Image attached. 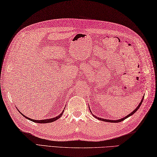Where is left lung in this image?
I'll return each instance as SVG.
<instances>
[{
    "label": "left lung",
    "mask_w": 157,
    "mask_h": 157,
    "mask_svg": "<svg viewBox=\"0 0 157 157\" xmlns=\"http://www.w3.org/2000/svg\"><path fill=\"white\" fill-rule=\"evenodd\" d=\"M144 96H143V98H142V99L141 101H140V103L139 104V105H137V106L136 108V109H135V110H134L133 112H132V113H131L127 115L126 117H124L122 118V119H118V120H108V119H102V118L98 117L95 116V115H94V114H93L92 113H91V114H92L93 116H94V117L96 118L97 119L100 120V121H105V122H110V123H119V122H121V121H124V119H126L127 118H128V117H129L132 116V115H133L134 113H136V112L137 110L139 109V108L140 107V105H141V104H142V101H143V99H144ZM89 110H90V112H91V110H90V109H89Z\"/></svg>",
    "instance_id": "obj_1"
}]
</instances>
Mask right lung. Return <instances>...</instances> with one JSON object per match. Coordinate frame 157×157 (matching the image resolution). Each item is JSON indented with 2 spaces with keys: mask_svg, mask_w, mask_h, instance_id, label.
<instances>
[{
  "mask_svg": "<svg viewBox=\"0 0 157 157\" xmlns=\"http://www.w3.org/2000/svg\"><path fill=\"white\" fill-rule=\"evenodd\" d=\"M18 111H19V113H20V114H21L22 115V116H23L24 117L26 118V119H28V120H30V121H33V122L36 123H52V122H53V121H56V120H57L58 119H59V118L62 116L63 113V111H64V110H63V111L62 112V113H60V114L58 115V116H57V117H54V118H52V119H43V120H34V119H30V118H29V117H25V115H24L23 114H22L20 110H18Z\"/></svg>",
  "mask_w": 157,
  "mask_h": 157,
  "instance_id": "1",
  "label": "right lung"
}]
</instances>
